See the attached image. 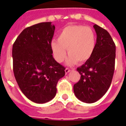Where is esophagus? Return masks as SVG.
<instances>
[{
  "instance_id": "esophagus-1",
  "label": "esophagus",
  "mask_w": 126,
  "mask_h": 126,
  "mask_svg": "<svg viewBox=\"0 0 126 126\" xmlns=\"http://www.w3.org/2000/svg\"><path fill=\"white\" fill-rule=\"evenodd\" d=\"M65 73H66V74H67V73H69V72L71 71V70H70L69 69H68V68H66L65 70Z\"/></svg>"
}]
</instances>
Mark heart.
Segmentation results:
<instances>
[{"mask_svg": "<svg viewBox=\"0 0 126 126\" xmlns=\"http://www.w3.org/2000/svg\"><path fill=\"white\" fill-rule=\"evenodd\" d=\"M53 57L58 63L64 61L66 49L69 57L67 63L82 64L91 58L96 47V35L90 27L79 25L65 27L59 32L57 40L51 42Z\"/></svg>", "mask_w": 126, "mask_h": 126, "instance_id": "heart-1", "label": "heart"}]
</instances>
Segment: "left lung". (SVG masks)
Returning <instances> with one entry per match:
<instances>
[{
    "label": "left lung",
    "mask_w": 126,
    "mask_h": 126,
    "mask_svg": "<svg viewBox=\"0 0 126 126\" xmlns=\"http://www.w3.org/2000/svg\"><path fill=\"white\" fill-rule=\"evenodd\" d=\"M96 34V47L93 55L77 68L81 75L73 87L75 95L81 101L93 103L106 94L111 84L115 66L116 46L107 31L94 25Z\"/></svg>",
    "instance_id": "obj_1"
}]
</instances>
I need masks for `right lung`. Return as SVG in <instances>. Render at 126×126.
I'll return each mask as SVG.
<instances>
[{
    "mask_svg": "<svg viewBox=\"0 0 126 126\" xmlns=\"http://www.w3.org/2000/svg\"><path fill=\"white\" fill-rule=\"evenodd\" d=\"M55 26L40 23L25 29L13 44V71L23 94L31 101L45 103L56 95L57 82L65 68L52 55Z\"/></svg>",
    "mask_w": 126,
    "mask_h": 126,
    "instance_id": "1",
    "label": "right lung"
}]
</instances>
